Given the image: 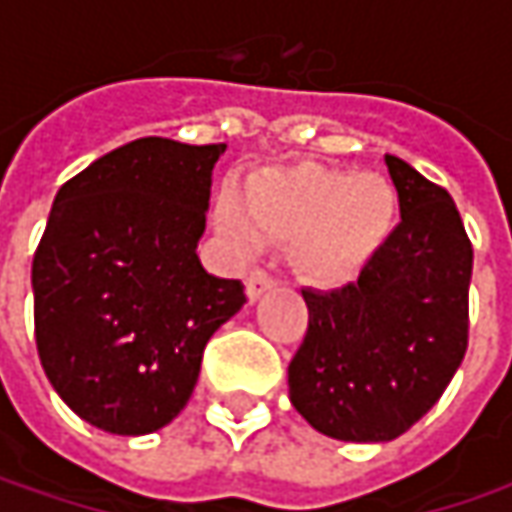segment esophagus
Returning a JSON list of instances; mask_svg holds the SVG:
<instances>
[{
  "label": "esophagus",
  "instance_id": "esophagus-1",
  "mask_svg": "<svg viewBox=\"0 0 512 512\" xmlns=\"http://www.w3.org/2000/svg\"><path fill=\"white\" fill-rule=\"evenodd\" d=\"M270 287H273V276L265 273V270H253V273L247 276V299L256 302L259 296H265Z\"/></svg>",
  "mask_w": 512,
  "mask_h": 512
}]
</instances>
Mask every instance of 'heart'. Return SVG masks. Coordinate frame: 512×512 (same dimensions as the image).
Wrapping results in <instances>:
<instances>
[{
  "instance_id": "heart-1",
  "label": "heart",
  "mask_w": 512,
  "mask_h": 512,
  "mask_svg": "<svg viewBox=\"0 0 512 512\" xmlns=\"http://www.w3.org/2000/svg\"><path fill=\"white\" fill-rule=\"evenodd\" d=\"M396 213L399 196L379 173L285 165L256 170L245 193L222 187L213 225L242 247L290 239V262L307 282L339 285L382 250Z\"/></svg>"
}]
</instances>
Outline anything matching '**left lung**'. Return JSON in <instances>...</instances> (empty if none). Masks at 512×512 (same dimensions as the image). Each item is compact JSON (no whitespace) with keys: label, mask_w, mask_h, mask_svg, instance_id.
<instances>
[{"label":"left lung","mask_w":512,"mask_h":512,"mask_svg":"<svg viewBox=\"0 0 512 512\" xmlns=\"http://www.w3.org/2000/svg\"><path fill=\"white\" fill-rule=\"evenodd\" d=\"M402 222L359 279L305 287L307 333L287 367L290 402L339 442H390L410 430L467 350L473 247L444 187L384 156Z\"/></svg>","instance_id":"1"}]
</instances>
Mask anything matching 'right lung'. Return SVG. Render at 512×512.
<instances>
[{
    "label": "right lung",
    "mask_w": 512,
    "mask_h": 512,
    "mask_svg": "<svg viewBox=\"0 0 512 512\" xmlns=\"http://www.w3.org/2000/svg\"><path fill=\"white\" fill-rule=\"evenodd\" d=\"M222 153L145 136L53 199L30 270L36 350L62 402L105 433L173 422L205 344L245 305V285L207 273L196 253Z\"/></svg>",
    "instance_id": "1"
}]
</instances>
